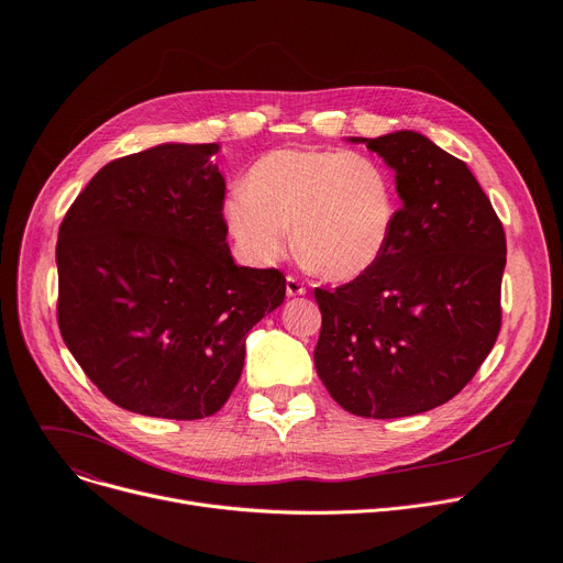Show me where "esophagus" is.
I'll use <instances>...</instances> for the list:
<instances>
[{"label": "esophagus", "mask_w": 563, "mask_h": 563, "mask_svg": "<svg viewBox=\"0 0 563 563\" xmlns=\"http://www.w3.org/2000/svg\"><path fill=\"white\" fill-rule=\"evenodd\" d=\"M285 291H287V297H303L306 287L297 276H287L285 278Z\"/></svg>", "instance_id": "esophagus-1"}]
</instances>
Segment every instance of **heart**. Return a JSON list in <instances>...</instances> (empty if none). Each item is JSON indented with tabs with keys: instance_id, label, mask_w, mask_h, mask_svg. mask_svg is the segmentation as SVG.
Instances as JSON below:
<instances>
[{
	"instance_id": "b5f03b06",
	"label": "heart",
	"mask_w": 563,
	"mask_h": 563,
	"mask_svg": "<svg viewBox=\"0 0 563 563\" xmlns=\"http://www.w3.org/2000/svg\"><path fill=\"white\" fill-rule=\"evenodd\" d=\"M223 225L253 266L278 262L294 246L319 278L349 283L372 272L397 223V191L374 157L333 147H278L223 200Z\"/></svg>"
}]
</instances>
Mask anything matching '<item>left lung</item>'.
Instances as JSON below:
<instances>
[{
    "mask_svg": "<svg viewBox=\"0 0 563 563\" xmlns=\"http://www.w3.org/2000/svg\"><path fill=\"white\" fill-rule=\"evenodd\" d=\"M349 141L395 170L401 207L372 272L314 289V367L353 416H418L459 395L497 340L505 228L465 162L424 134Z\"/></svg>",
    "mask_w": 563,
    "mask_h": 563,
    "instance_id": "8db88e82",
    "label": "left lung"
}]
</instances>
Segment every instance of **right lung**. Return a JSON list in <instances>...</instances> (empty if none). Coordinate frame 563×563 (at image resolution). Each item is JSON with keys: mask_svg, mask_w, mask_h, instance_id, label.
I'll use <instances>...</instances> for the list:
<instances>
[{"mask_svg": "<svg viewBox=\"0 0 563 563\" xmlns=\"http://www.w3.org/2000/svg\"><path fill=\"white\" fill-rule=\"evenodd\" d=\"M219 143H162L109 162L56 242L58 329L115 406L200 420L242 376L246 335L285 299L278 269L236 266Z\"/></svg>", "mask_w": 563, "mask_h": 563, "instance_id": "obj_1", "label": "right lung"}]
</instances>
